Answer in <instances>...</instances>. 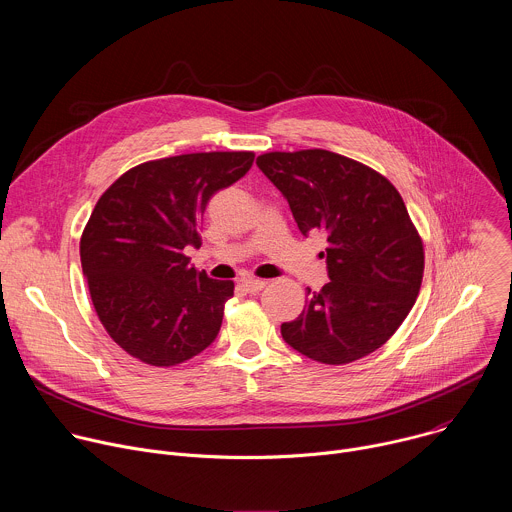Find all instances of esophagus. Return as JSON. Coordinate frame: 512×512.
<instances>
[{
    "instance_id": "obj_1",
    "label": "esophagus",
    "mask_w": 512,
    "mask_h": 512,
    "mask_svg": "<svg viewBox=\"0 0 512 512\" xmlns=\"http://www.w3.org/2000/svg\"><path fill=\"white\" fill-rule=\"evenodd\" d=\"M265 285H267V281H263V279H245L243 281V289L249 291V294H257V291H261Z\"/></svg>"
}]
</instances>
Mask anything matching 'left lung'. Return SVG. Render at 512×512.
<instances>
[{"label": "left lung", "mask_w": 512, "mask_h": 512, "mask_svg": "<svg viewBox=\"0 0 512 512\" xmlns=\"http://www.w3.org/2000/svg\"><path fill=\"white\" fill-rule=\"evenodd\" d=\"M257 166L302 235L326 239L330 281L281 324L283 340L324 364L375 352L407 318L423 277V245L401 194L379 172L326 150L271 152Z\"/></svg>", "instance_id": "1"}]
</instances>
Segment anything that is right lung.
<instances>
[{
  "mask_svg": "<svg viewBox=\"0 0 512 512\" xmlns=\"http://www.w3.org/2000/svg\"><path fill=\"white\" fill-rule=\"evenodd\" d=\"M251 152L184 154L125 172L99 198L81 239L91 300L109 336L154 367L208 348L235 283L194 269L208 200L241 180Z\"/></svg>",
  "mask_w": 512,
  "mask_h": 512,
  "instance_id": "right-lung-1",
  "label": "right lung"
}]
</instances>
